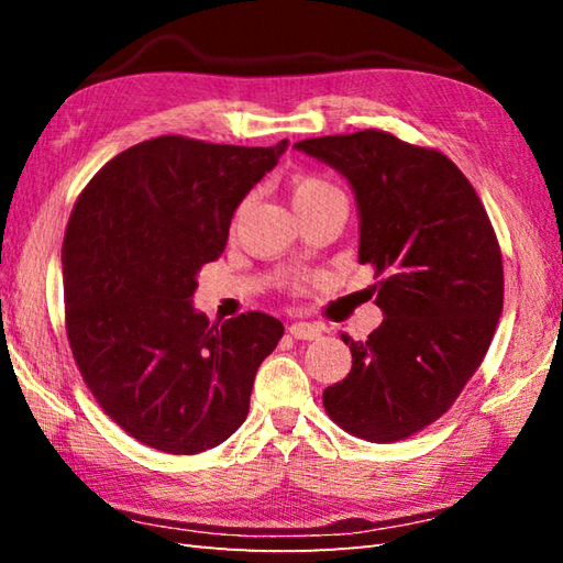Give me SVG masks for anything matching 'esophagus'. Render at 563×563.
Here are the masks:
<instances>
[{
    "mask_svg": "<svg viewBox=\"0 0 563 563\" xmlns=\"http://www.w3.org/2000/svg\"><path fill=\"white\" fill-rule=\"evenodd\" d=\"M290 336L300 339V341H314L321 336V327L319 324H309V321H295L290 324Z\"/></svg>",
    "mask_w": 563,
    "mask_h": 563,
    "instance_id": "obj_1",
    "label": "esophagus"
}]
</instances>
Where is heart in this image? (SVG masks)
<instances>
[{
  "label": "heart",
  "instance_id": "heart-1",
  "mask_svg": "<svg viewBox=\"0 0 563 563\" xmlns=\"http://www.w3.org/2000/svg\"><path fill=\"white\" fill-rule=\"evenodd\" d=\"M290 196H292V208H295V206H305V202H312L319 198L343 196V194L321 176H297L290 186Z\"/></svg>",
  "mask_w": 563,
  "mask_h": 563
}]
</instances>
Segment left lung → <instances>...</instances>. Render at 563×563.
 I'll return each instance as SVG.
<instances>
[{
    "label": "left lung",
    "instance_id": "left-lung-1",
    "mask_svg": "<svg viewBox=\"0 0 563 563\" xmlns=\"http://www.w3.org/2000/svg\"><path fill=\"white\" fill-rule=\"evenodd\" d=\"M297 152L349 181L357 261L382 275V324L351 345L353 367L324 389L327 413L369 442L409 438L460 397L504 309V263L472 184L445 154L382 130L302 140Z\"/></svg>",
    "mask_w": 563,
    "mask_h": 563
}]
</instances>
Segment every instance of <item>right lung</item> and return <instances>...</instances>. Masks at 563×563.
I'll return each mask as SVG.
<instances>
[{
	"label": "right lung",
	"mask_w": 563,
	"mask_h": 563,
	"mask_svg": "<svg viewBox=\"0 0 563 563\" xmlns=\"http://www.w3.org/2000/svg\"><path fill=\"white\" fill-rule=\"evenodd\" d=\"M288 145L140 142L91 178L69 214L71 353L101 409L154 450L196 454L230 438L283 336L263 312L210 327L194 295L200 268L227 246L239 202Z\"/></svg>",
	"instance_id": "add662e5"
}]
</instances>
